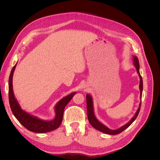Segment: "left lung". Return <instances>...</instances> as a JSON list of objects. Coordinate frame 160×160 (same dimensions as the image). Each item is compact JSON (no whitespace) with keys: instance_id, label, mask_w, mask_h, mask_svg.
<instances>
[{"instance_id":"1","label":"left lung","mask_w":160,"mask_h":160,"mask_svg":"<svg viewBox=\"0 0 160 160\" xmlns=\"http://www.w3.org/2000/svg\"><path fill=\"white\" fill-rule=\"evenodd\" d=\"M133 65L135 67V69L137 70V72L138 73V75L139 77V90H140V99H142V91H143V80L142 78V76L140 75L139 72V61L138 57L136 56H133ZM86 99H87V111H88V120L90 123V124L93 126L95 129H98L101 132H103L104 133H107L109 135H116L122 133L123 131H124L125 129H127L129 125L132 124L134 121L138 117V115L139 113L140 108H141V102H140L139 105V108L135 112L133 117L131 119V120L128 123H127L125 125H123L121 128H119L118 129L112 130L109 129L107 126H105V125L101 123L96 118L95 113H94V108H93V98L89 94L86 95Z\"/></svg>"}]
</instances>
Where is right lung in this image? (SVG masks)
<instances>
[{"label":"right lung","mask_w":160,"mask_h":160,"mask_svg":"<svg viewBox=\"0 0 160 160\" xmlns=\"http://www.w3.org/2000/svg\"><path fill=\"white\" fill-rule=\"evenodd\" d=\"M17 63L13 67L8 79V99L12 112L14 117L24 127L28 130L35 133H47L57 129L62 123L63 111L65 106L72 98L76 92H72L69 95L64 97L57 102L55 106V117L51 121H47L38 118L35 115L28 113L22 109L14 95L12 89V77L14 69Z\"/></svg>","instance_id":"add662e5"}]
</instances>
